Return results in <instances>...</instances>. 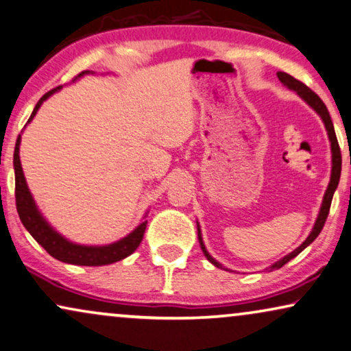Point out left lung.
Returning a JSON list of instances; mask_svg holds the SVG:
<instances>
[{
    "label": "left lung",
    "instance_id": "1",
    "mask_svg": "<svg viewBox=\"0 0 351 351\" xmlns=\"http://www.w3.org/2000/svg\"><path fill=\"white\" fill-rule=\"evenodd\" d=\"M277 77L278 81H280L283 86L287 88H290V90L296 92V94L300 95V99H303L306 104H308L311 108L316 112L319 117H321L324 126H326V131H327V136H329V143H330V152H332V171H330V181H329V186H327L326 189V194H324V199H322V204H321V210H319V215L316 221H314V227L311 230V233L308 234V238L304 239L301 245L296 247L295 251H291L290 254H287L285 257H282L280 261H277V263L270 265L267 270H275V269H280L285 265L288 261H291L293 257H296L300 254L301 251L304 250V247H308L311 243L314 241L319 237V233H321V230L324 228V223H326L327 220V215H329V210H330V202H332V197H334V193L337 189V186H339V181H340V171H341V154H340V147H339V143H337V136H335V130H334V124H332V119H330V114L327 112V106L324 105V101L319 99V97L314 94L309 87H306L303 82H300L298 79H295L293 76H290V74L287 73H282V71H278L277 73ZM197 223V238H199V243H201V250L204 252V256L207 257V261L210 264H214L215 267L219 269H225L223 265L220 263H217V261L208 254V251L206 250V245H204L202 241V233H201V227H199V221ZM228 270V269H225Z\"/></svg>",
    "mask_w": 351,
    "mask_h": 351
}]
</instances>
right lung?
<instances>
[{
	"mask_svg": "<svg viewBox=\"0 0 351 351\" xmlns=\"http://www.w3.org/2000/svg\"><path fill=\"white\" fill-rule=\"evenodd\" d=\"M86 74H88V71H84V73L79 74L77 77L86 76ZM60 88L61 86L53 88L50 92H47V94L37 101V105H35L34 112L30 114L27 123L32 121L43 101L50 99V97L55 94V92L60 90ZM19 147H21V134L16 141L14 158H12V163H14V175H16L17 214H19V219L22 221V225L25 227V230L32 234V238L48 252V254L66 264L106 265V264L118 263V261L124 259V257L132 254V252L137 250V246L141 245V241H143L144 238L145 227H147V220L141 221V223L124 238L118 239V241L114 243H110V245H101V246L77 245V243L69 241V239L64 238L63 234L58 233L56 230L48 223L45 217L42 215V212L38 210L37 204L34 201V196L32 193H30L27 181H25L24 171H22Z\"/></svg>",
	"mask_w": 351,
	"mask_h": 351,
	"instance_id": "add662e5",
	"label": "right lung"
}]
</instances>
